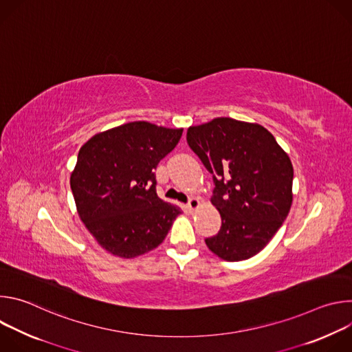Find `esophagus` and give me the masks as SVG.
Wrapping results in <instances>:
<instances>
[{
  "instance_id": "1",
  "label": "esophagus",
  "mask_w": 352,
  "mask_h": 352,
  "mask_svg": "<svg viewBox=\"0 0 352 352\" xmlns=\"http://www.w3.org/2000/svg\"><path fill=\"white\" fill-rule=\"evenodd\" d=\"M186 206H188V209H189L190 212H195V210H197V209L200 208V200H199L197 197H190Z\"/></svg>"
}]
</instances>
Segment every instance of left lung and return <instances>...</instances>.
<instances>
[{
    "label": "left lung",
    "instance_id": "left-lung-1",
    "mask_svg": "<svg viewBox=\"0 0 352 352\" xmlns=\"http://www.w3.org/2000/svg\"><path fill=\"white\" fill-rule=\"evenodd\" d=\"M186 140L216 185L212 204L221 216V228L205 239L208 248L227 262L255 256L292 205L288 155L265 126L224 117L189 126Z\"/></svg>",
    "mask_w": 352,
    "mask_h": 352
}]
</instances>
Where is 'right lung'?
I'll list each match as a JSON object with an SVG mask.
<instances>
[{
  "label": "right lung",
  "instance_id": "add662e5",
  "mask_svg": "<svg viewBox=\"0 0 352 352\" xmlns=\"http://www.w3.org/2000/svg\"><path fill=\"white\" fill-rule=\"evenodd\" d=\"M182 128L128 122L91 136L71 173L78 214L109 254L132 259L157 248L181 209L156 193V170Z\"/></svg>",
  "mask_w": 352,
  "mask_h": 352
}]
</instances>
